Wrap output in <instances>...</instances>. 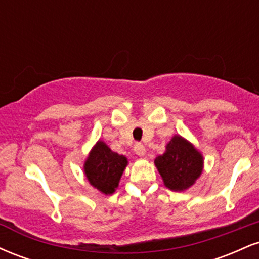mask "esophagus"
I'll list each match as a JSON object with an SVG mask.
<instances>
[{
  "mask_svg": "<svg viewBox=\"0 0 259 259\" xmlns=\"http://www.w3.org/2000/svg\"><path fill=\"white\" fill-rule=\"evenodd\" d=\"M134 151H135V153L140 157H142L146 154V147H145L142 144H140V142L135 144V146H134Z\"/></svg>",
  "mask_w": 259,
  "mask_h": 259,
  "instance_id": "34e87169",
  "label": "esophagus"
}]
</instances>
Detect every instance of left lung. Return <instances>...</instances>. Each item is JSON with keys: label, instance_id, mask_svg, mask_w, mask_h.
I'll list each match as a JSON object with an SVG mask.
<instances>
[{"label": "left lung", "instance_id": "obj_1", "mask_svg": "<svg viewBox=\"0 0 259 259\" xmlns=\"http://www.w3.org/2000/svg\"><path fill=\"white\" fill-rule=\"evenodd\" d=\"M154 164L169 190L184 191L200 178L203 157L191 142L175 135L165 146V152L156 157Z\"/></svg>", "mask_w": 259, "mask_h": 259}]
</instances>
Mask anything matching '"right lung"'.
<instances>
[{"label":"right lung","mask_w":259,"mask_h":259,"mask_svg":"<svg viewBox=\"0 0 259 259\" xmlns=\"http://www.w3.org/2000/svg\"><path fill=\"white\" fill-rule=\"evenodd\" d=\"M126 165V157L113 152L103 141H97L85 160L84 171L92 186L102 194L112 195Z\"/></svg>","instance_id":"add662e5"}]
</instances>
